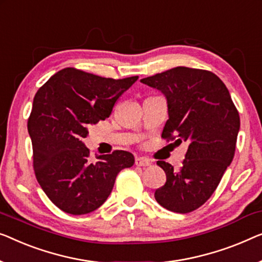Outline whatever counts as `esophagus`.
I'll use <instances>...</instances> for the list:
<instances>
[{
	"instance_id": "1",
	"label": "esophagus",
	"mask_w": 262,
	"mask_h": 262,
	"mask_svg": "<svg viewBox=\"0 0 262 262\" xmlns=\"http://www.w3.org/2000/svg\"><path fill=\"white\" fill-rule=\"evenodd\" d=\"M135 163H136V165H137V166H149L151 164L149 159L144 158V157H137V158H136Z\"/></svg>"
}]
</instances>
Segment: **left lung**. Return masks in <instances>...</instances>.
Instances as JSON below:
<instances>
[{"mask_svg": "<svg viewBox=\"0 0 262 262\" xmlns=\"http://www.w3.org/2000/svg\"><path fill=\"white\" fill-rule=\"evenodd\" d=\"M140 82L161 91L168 101L162 138L188 143L178 170L157 162L166 182L155 191V199L170 211L190 213L209 200L232 163L240 116L228 89L213 72L180 66Z\"/></svg>", "mask_w": 262, "mask_h": 262, "instance_id": "1", "label": "left lung"}]
</instances>
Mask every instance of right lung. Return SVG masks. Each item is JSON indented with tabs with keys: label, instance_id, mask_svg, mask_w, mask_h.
Here are the masks:
<instances>
[{
	"label": "right lung",
	"instance_id": "obj_1",
	"mask_svg": "<svg viewBox=\"0 0 262 262\" xmlns=\"http://www.w3.org/2000/svg\"><path fill=\"white\" fill-rule=\"evenodd\" d=\"M138 77L103 78L73 67L56 72L37 91L28 118L36 180L59 209L89 214L111 194L120 170L134 165L128 151L90 158L82 143L90 125L105 120Z\"/></svg>",
	"mask_w": 262,
	"mask_h": 262
}]
</instances>
